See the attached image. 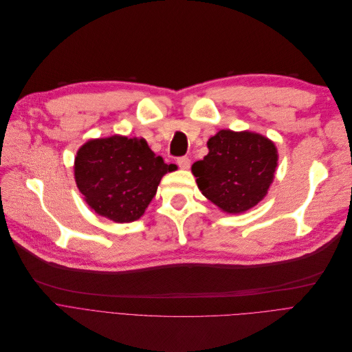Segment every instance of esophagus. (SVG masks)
Instances as JSON below:
<instances>
[{
	"instance_id": "1",
	"label": "esophagus",
	"mask_w": 352,
	"mask_h": 352,
	"mask_svg": "<svg viewBox=\"0 0 352 352\" xmlns=\"http://www.w3.org/2000/svg\"><path fill=\"white\" fill-rule=\"evenodd\" d=\"M177 164L180 166V169H183V170H188V169L190 168V159H189V157H186V156L179 157V159H177Z\"/></svg>"
}]
</instances>
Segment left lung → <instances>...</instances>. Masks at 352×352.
<instances>
[{"mask_svg":"<svg viewBox=\"0 0 352 352\" xmlns=\"http://www.w3.org/2000/svg\"><path fill=\"white\" fill-rule=\"evenodd\" d=\"M209 153L193 163L201 195L227 214L254 208L274 180L278 152L264 135L221 129L208 140Z\"/></svg>","mask_w":352,"mask_h":352,"instance_id":"left-lung-1","label":"left lung"}]
</instances>
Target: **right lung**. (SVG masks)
I'll return each mask as SVG.
<instances>
[{
    "mask_svg": "<svg viewBox=\"0 0 352 352\" xmlns=\"http://www.w3.org/2000/svg\"><path fill=\"white\" fill-rule=\"evenodd\" d=\"M168 172L173 168L146 140L122 135L85 142L74 162L76 186L91 210L115 223L140 219Z\"/></svg>",
    "mask_w": 352,
    "mask_h": 352,
    "instance_id": "obj_1",
    "label": "right lung"
}]
</instances>
